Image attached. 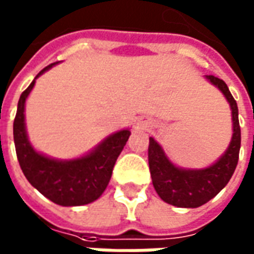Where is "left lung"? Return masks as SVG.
Masks as SVG:
<instances>
[{
	"label": "left lung",
	"mask_w": 254,
	"mask_h": 254,
	"mask_svg": "<svg viewBox=\"0 0 254 254\" xmlns=\"http://www.w3.org/2000/svg\"><path fill=\"white\" fill-rule=\"evenodd\" d=\"M206 79L224 94L232 111V137L224 154L206 168H181L168 158L161 144L150 137L149 167L153 186L165 203L175 207L196 208L217 196L229 182L239 158L241 127L235 98L224 80L213 75H206Z\"/></svg>",
	"instance_id": "obj_1"
}]
</instances>
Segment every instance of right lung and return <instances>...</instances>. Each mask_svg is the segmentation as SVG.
Instances as JSON below:
<instances>
[{
	"label": "right lung",
	"mask_w": 254,
	"mask_h": 254,
	"mask_svg": "<svg viewBox=\"0 0 254 254\" xmlns=\"http://www.w3.org/2000/svg\"><path fill=\"white\" fill-rule=\"evenodd\" d=\"M55 64L40 70L30 86L20 94L13 121V141L19 165L30 185L55 204L83 206L97 200L104 193L115 161L127 144L130 130L122 129L110 134L84 156L70 160L53 158L34 149L26 130V100L34 87L36 79Z\"/></svg>",
	"instance_id": "right-lung-1"
}]
</instances>
